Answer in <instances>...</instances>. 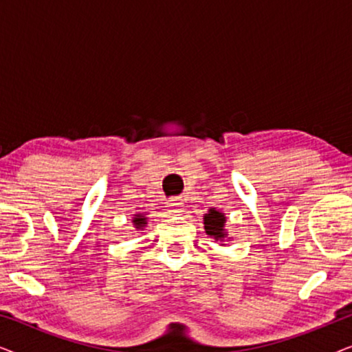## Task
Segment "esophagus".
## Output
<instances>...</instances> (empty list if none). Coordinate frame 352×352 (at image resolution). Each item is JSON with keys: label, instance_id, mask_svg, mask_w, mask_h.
<instances>
[{"label": "esophagus", "instance_id": "obj_1", "mask_svg": "<svg viewBox=\"0 0 352 352\" xmlns=\"http://www.w3.org/2000/svg\"><path fill=\"white\" fill-rule=\"evenodd\" d=\"M166 206L171 213H179V211H182V206H184V201L179 197H173V199L166 201Z\"/></svg>", "mask_w": 352, "mask_h": 352}]
</instances>
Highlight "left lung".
I'll list each match as a JSON object with an SVG mask.
<instances>
[{"instance_id": "obj_1", "label": "left lung", "mask_w": 352, "mask_h": 352, "mask_svg": "<svg viewBox=\"0 0 352 352\" xmlns=\"http://www.w3.org/2000/svg\"><path fill=\"white\" fill-rule=\"evenodd\" d=\"M204 224H205V232L210 237H214V240H221L224 242L226 239V216L216 208H210L208 213L204 216Z\"/></svg>"}]
</instances>
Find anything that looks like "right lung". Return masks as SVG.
<instances>
[{
  "mask_svg": "<svg viewBox=\"0 0 352 352\" xmlns=\"http://www.w3.org/2000/svg\"><path fill=\"white\" fill-rule=\"evenodd\" d=\"M133 224L136 226V229H142L144 226L147 224V218H146V216H142V214H134Z\"/></svg>",
  "mask_w": 352,
  "mask_h": 352,
  "instance_id": "add662e5",
  "label": "right lung"
}]
</instances>
